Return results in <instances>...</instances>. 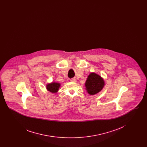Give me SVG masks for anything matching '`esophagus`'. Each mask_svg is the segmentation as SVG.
Listing matches in <instances>:
<instances>
[{
	"mask_svg": "<svg viewBox=\"0 0 147 147\" xmlns=\"http://www.w3.org/2000/svg\"><path fill=\"white\" fill-rule=\"evenodd\" d=\"M70 82L76 83V82H77V80L76 79H70Z\"/></svg>",
	"mask_w": 147,
	"mask_h": 147,
	"instance_id": "1",
	"label": "esophagus"
}]
</instances>
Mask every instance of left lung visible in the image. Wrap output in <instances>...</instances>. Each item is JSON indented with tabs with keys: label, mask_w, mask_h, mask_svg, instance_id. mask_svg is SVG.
<instances>
[{
	"label": "left lung",
	"mask_w": 147,
	"mask_h": 147,
	"mask_svg": "<svg viewBox=\"0 0 147 147\" xmlns=\"http://www.w3.org/2000/svg\"><path fill=\"white\" fill-rule=\"evenodd\" d=\"M105 83L102 77L95 73L92 72L89 74L85 82V89L89 94L94 95L102 90Z\"/></svg>",
	"instance_id": "left-lung-1"
}]
</instances>
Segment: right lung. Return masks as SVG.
<instances>
[{
    "mask_svg": "<svg viewBox=\"0 0 147 147\" xmlns=\"http://www.w3.org/2000/svg\"><path fill=\"white\" fill-rule=\"evenodd\" d=\"M61 87V84L56 82H52V83H48L46 85V89L47 91L52 93H56L59 90Z\"/></svg>",
    "mask_w": 147,
    "mask_h": 147,
    "instance_id": "obj_1",
    "label": "right lung"
}]
</instances>
